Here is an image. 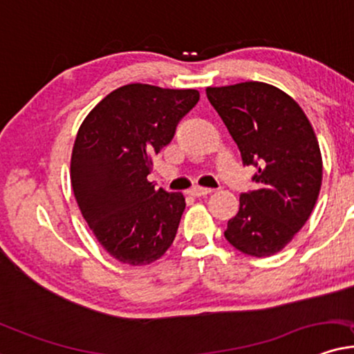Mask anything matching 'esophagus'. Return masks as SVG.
<instances>
[{"label":"esophagus","instance_id":"34e87169","mask_svg":"<svg viewBox=\"0 0 354 354\" xmlns=\"http://www.w3.org/2000/svg\"><path fill=\"white\" fill-rule=\"evenodd\" d=\"M212 189H203V187H194V189L189 190V195L192 197H205V195H210Z\"/></svg>","mask_w":354,"mask_h":354}]
</instances>
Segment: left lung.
Listing matches in <instances>:
<instances>
[{
	"mask_svg": "<svg viewBox=\"0 0 354 354\" xmlns=\"http://www.w3.org/2000/svg\"><path fill=\"white\" fill-rule=\"evenodd\" d=\"M207 98L236 142L257 189L239 197L225 238L248 256L282 251L315 207L324 162L313 128L286 91L263 82L208 86Z\"/></svg>",
	"mask_w": 354,
	"mask_h": 354,
	"instance_id": "obj_1",
	"label": "left lung"
}]
</instances>
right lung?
Returning a JSON list of instances; mask_svg holds the SVG:
<instances>
[{"mask_svg":"<svg viewBox=\"0 0 354 354\" xmlns=\"http://www.w3.org/2000/svg\"><path fill=\"white\" fill-rule=\"evenodd\" d=\"M198 98L197 90L129 84L106 95L78 128L73 195L91 233L120 263L147 266L174 243L185 198L156 189L147 176Z\"/></svg>","mask_w":354,"mask_h":354,"instance_id":"right-lung-1","label":"right lung"}]
</instances>
